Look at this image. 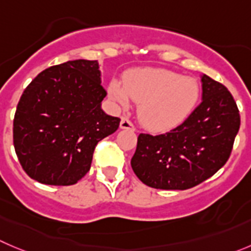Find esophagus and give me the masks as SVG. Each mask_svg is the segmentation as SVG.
I'll use <instances>...</instances> for the list:
<instances>
[{"label": "esophagus", "mask_w": 251, "mask_h": 251, "mask_svg": "<svg viewBox=\"0 0 251 251\" xmlns=\"http://www.w3.org/2000/svg\"><path fill=\"white\" fill-rule=\"evenodd\" d=\"M121 128L122 129H129V130H135L134 124L127 118V117H122L121 119Z\"/></svg>", "instance_id": "1"}]
</instances>
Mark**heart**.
I'll use <instances>...</instances> for the list:
<instances>
[{"mask_svg": "<svg viewBox=\"0 0 251 251\" xmlns=\"http://www.w3.org/2000/svg\"><path fill=\"white\" fill-rule=\"evenodd\" d=\"M109 97L121 107L130 100L139 102L138 116L145 127L165 132L182 123L191 114L200 97L195 78L181 76L166 69H140L121 81H111Z\"/></svg>", "mask_w": 251, "mask_h": 251, "instance_id": "b5f03b06", "label": "heart"}]
</instances>
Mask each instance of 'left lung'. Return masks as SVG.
<instances>
[{
  "label": "left lung",
  "instance_id": "1",
  "mask_svg": "<svg viewBox=\"0 0 251 251\" xmlns=\"http://www.w3.org/2000/svg\"><path fill=\"white\" fill-rule=\"evenodd\" d=\"M202 102L183 123L164 134H139L130 160L143 183L187 190L213 176L230 156L240 127L237 103L222 83L203 75Z\"/></svg>",
  "mask_w": 251,
  "mask_h": 251
}]
</instances>
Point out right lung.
Segmentation results:
<instances>
[{
    "label": "right lung",
    "instance_id": "obj_1",
    "mask_svg": "<svg viewBox=\"0 0 251 251\" xmlns=\"http://www.w3.org/2000/svg\"><path fill=\"white\" fill-rule=\"evenodd\" d=\"M106 96L97 60L51 66L27 86L14 114L13 145L30 178L69 186L88 173L97 143L121 122L102 111Z\"/></svg>",
    "mask_w": 251,
    "mask_h": 251
}]
</instances>
